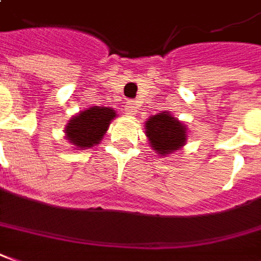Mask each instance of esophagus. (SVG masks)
<instances>
[{
	"instance_id": "34e87169",
	"label": "esophagus",
	"mask_w": 261,
	"mask_h": 261,
	"mask_svg": "<svg viewBox=\"0 0 261 261\" xmlns=\"http://www.w3.org/2000/svg\"><path fill=\"white\" fill-rule=\"evenodd\" d=\"M125 111H126L127 115H135L136 113V103L134 100H126L125 102Z\"/></svg>"
}]
</instances>
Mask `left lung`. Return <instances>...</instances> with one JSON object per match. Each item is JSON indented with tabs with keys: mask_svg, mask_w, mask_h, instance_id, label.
Listing matches in <instances>:
<instances>
[{
	"mask_svg": "<svg viewBox=\"0 0 261 261\" xmlns=\"http://www.w3.org/2000/svg\"><path fill=\"white\" fill-rule=\"evenodd\" d=\"M146 135L158 153L166 154L182 148L186 142V127L169 112L154 115L146 122Z\"/></svg>",
	"mask_w": 261,
	"mask_h": 261,
	"instance_id": "8db88e82",
	"label": "left lung"
}]
</instances>
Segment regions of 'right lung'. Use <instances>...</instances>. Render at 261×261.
I'll use <instances>...</instances> for the list:
<instances>
[{"label":"right lung","instance_id":"add662e5","mask_svg":"<svg viewBox=\"0 0 261 261\" xmlns=\"http://www.w3.org/2000/svg\"><path fill=\"white\" fill-rule=\"evenodd\" d=\"M115 111L111 108L93 107L76 115L66 126V138L78 148H92L107 132Z\"/></svg>","mask_w":261,"mask_h":261}]
</instances>
